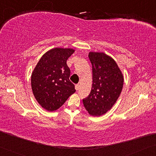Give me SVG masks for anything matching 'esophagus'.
<instances>
[{"instance_id":"obj_1","label":"esophagus","mask_w":156,"mask_h":156,"mask_svg":"<svg viewBox=\"0 0 156 156\" xmlns=\"http://www.w3.org/2000/svg\"><path fill=\"white\" fill-rule=\"evenodd\" d=\"M75 89H76V90H78L79 89H80V85H79V84L75 85Z\"/></svg>"}]
</instances>
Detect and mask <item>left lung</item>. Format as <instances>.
<instances>
[{
	"label": "left lung",
	"instance_id": "8db88e82",
	"mask_svg": "<svg viewBox=\"0 0 156 156\" xmlns=\"http://www.w3.org/2000/svg\"><path fill=\"white\" fill-rule=\"evenodd\" d=\"M88 57L93 68V84L83 104L90 115L100 116L116 102L123 89L124 77L116 61L107 54L90 51Z\"/></svg>",
	"mask_w": 156,
	"mask_h": 156
}]
</instances>
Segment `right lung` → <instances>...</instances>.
<instances>
[{
  "instance_id": "add662e5",
  "label": "right lung",
  "mask_w": 156,
  "mask_h": 156,
  "mask_svg": "<svg viewBox=\"0 0 156 156\" xmlns=\"http://www.w3.org/2000/svg\"><path fill=\"white\" fill-rule=\"evenodd\" d=\"M75 51L72 48L50 49L33 71V93L40 106L47 111H56L76 91L75 85L69 80L70 70L67 65V60Z\"/></svg>"
}]
</instances>
